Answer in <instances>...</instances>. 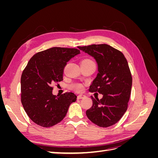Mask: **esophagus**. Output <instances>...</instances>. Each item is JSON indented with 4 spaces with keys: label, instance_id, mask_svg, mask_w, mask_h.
Returning a JSON list of instances; mask_svg holds the SVG:
<instances>
[{
    "label": "esophagus",
    "instance_id": "1",
    "mask_svg": "<svg viewBox=\"0 0 158 158\" xmlns=\"http://www.w3.org/2000/svg\"><path fill=\"white\" fill-rule=\"evenodd\" d=\"M86 96H85V95L84 94H79L78 95V99H82V98H84Z\"/></svg>",
    "mask_w": 158,
    "mask_h": 158
}]
</instances>
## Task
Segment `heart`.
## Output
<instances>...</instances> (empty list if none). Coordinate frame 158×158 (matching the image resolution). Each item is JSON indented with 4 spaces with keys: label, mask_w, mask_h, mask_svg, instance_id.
Masks as SVG:
<instances>
[{
    "label": "heart",
    "mask_w": 158,
    "mask_h": 158,
    "mask_svg": "<svg viewBox=\"0 0 158 158\" xmlns=\"http://www.w3.org/2000/svg\"><path fill=\"white\" fill-rule=\"evenodd\" d=\"M82 61H92V60H90L89 59H85ZM73 88L74 89H76V90L81 91V90H82V89H83V85L82 84H76V85H73Z\"/></svg>",
    "instance_id": "1"
}]
</instances>
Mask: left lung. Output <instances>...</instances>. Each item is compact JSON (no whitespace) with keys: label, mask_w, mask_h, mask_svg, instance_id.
Wrapping results in <instances>:
<instances>
[{"label":"left lung","mask_w":158,"mask_h":158,"mask_svg":"<svg viewBox=\"0 0 158 158\" xmlns=\"http://www.w3.org/2000/svg\"><path fill=\"white\" fill-rule=\"evenodd\" d=\"M78 48L92 56L98 64V73L89 91L103 95L101 99L91 96L93 105L86 115L99 127L112 126L127 111L131 96L132 79L128 62L121 51L107 44Z\"/></svg>","instance_id":"left-lung-1"}]
</instances>
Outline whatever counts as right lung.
I'll use <instances>...</instances> for the list:
<instances>
[{"label":"right lung","instance_id":"add662e5","mask_svg":"<svg viewBox=\"0 0 158 158\" xmlns=\"http://www.w3.org/2000/svg\"><path fill=\"white\" fill-rule=\"evenodd\" d=\"M80 53L77 49L52 47L33 55L21 77V102L32 121L43 127L60 123L77 96L73 92L52 94V85L63 80L66 63Z\"/></svg>","mask_w":158,"mask_h":158}]
</instances>
